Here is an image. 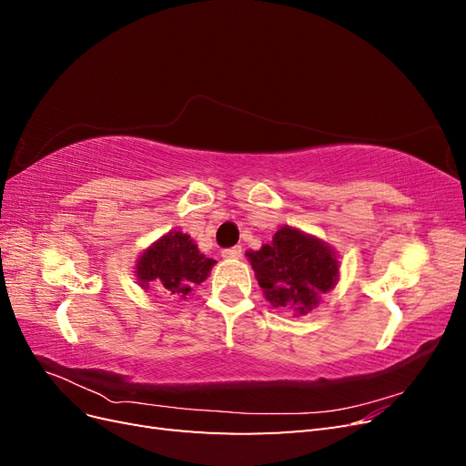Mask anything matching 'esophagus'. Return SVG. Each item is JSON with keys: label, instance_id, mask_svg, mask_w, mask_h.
I'll return each instance as SVG.
<instances>
[{"label": "esophagus", "instance_id": "obj_1", "mask_svg": "<svg viewBox=\"0 0 466 466\" xmlns=\"http://www.w3.org/2000/svg\"><path fill=\"white\" fill-rule=\"evenodd\" d=\"M221 257H223V258H228V260L241 258V257H243V248H241V247H231V248H225V250L221 252Z\"/></svg>", "mask_w": 466, "mask_h": 466}]
</instances>
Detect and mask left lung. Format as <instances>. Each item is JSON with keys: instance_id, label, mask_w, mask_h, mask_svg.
<instances>
[{"instance_id": "obj_1", "label": "left lung", "mask_w": 466, "mask_h": 466, "mask_svg": "<svg viewBox=\"0 0 466 466\" xmlns=\"http://www.w3.org/2000/svg\"><path fill=\"white\" fill-rule=\"evenodd\" d=\"M247 257L264 298L298 317L313 311L320 293L332 289L338 279V260L330 247L288 225L276 231L270 245Z\"/></svg>"}]
</instances>
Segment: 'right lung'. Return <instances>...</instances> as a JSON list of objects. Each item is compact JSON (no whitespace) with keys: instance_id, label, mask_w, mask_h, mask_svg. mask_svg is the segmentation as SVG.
<instances>
[{"instance_id":"obj_1","label":"right lung","mask_w":466,"mask_h":466,"mask_svg":"<svg viewBox=\"0 0 466 466\" xmlns=\"http://www.w3.org/2000/svg\"><path fill=\"white\" fill-rule=\"evenodd\" d=\"M216 260L206 258L192 238L180 231L167 233L137 260V279L147 288L155 284L173 298H182L208 278Z\"/></svg>"}]
</instances>
